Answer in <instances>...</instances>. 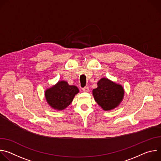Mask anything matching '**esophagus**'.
I'll use <instances>...</instances> for the list:
<instances>
[{
    "mask_svg": "<svg viewBox=\"0 0 161 161\" xmlns=\"http://www.w3.org/2000/svg\"><path fill=\"white\" fill-rule=\"evenodd\" d=\"M82 90H83V92H88L89 91V88H88V86H85V87L83 88Z\"/></svg>",
    "mask_w": 161,
    "mask_h": 161,
    "instance_id": "obj_1",
    "label": "esophagus"
}]
</instances>
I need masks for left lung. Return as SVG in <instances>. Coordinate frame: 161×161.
I'll return each instance as SVG.
<instances>
[{
	"label": "left lung",
	"mask_w": 161,
	"mask_h": 161,
	"mask_svg": "<svg viewBox=\"0 0 161 161\" xmlns=\"http://www.w3.org/2000/svg\"><path fill=\"white\" fill-rule=\"evenodd\" d=\"M97 87L92 90L96 102L104 111H110L118 107L124 97V87L106 78L97 82Z\"/></svg>",
	"instance_id": "1"
}]
</instances>
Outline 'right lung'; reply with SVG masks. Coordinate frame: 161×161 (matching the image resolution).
Listing matches in <instances>:
<instances>
[{
    "mask_svg": "<svg viewBox=\"0 0 161 161\" xmlns=\"http://www.w3.org/2000/svg\"><path fill=\"white\" fill-rule=\"evenodd\" d=\"M79 89L75 85H69L65 81H58L44 92L45 99L50 107L57 111L65 109L72 103Z\"/></svg>",
    "mask_w": 161,
    "mask_h": 161,
    "instance_id": "add662e5",
    "label": "right lung"
}]
</instances>
